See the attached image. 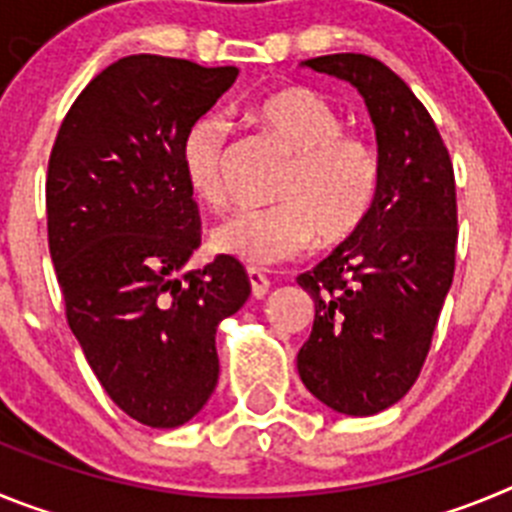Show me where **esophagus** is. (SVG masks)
I'll use <instances>...</instances> for the list:
<instances>
[{
	"instance_id": "1",
	"label": "esophagus",
	"mask_w": 512,
	"mask_h": 512,
	"mask_svg": "<svg viewBox=\"0 0 512 512\" xmlns=\"http://www.w3.org/2000/svg\"><path fill=\"white\" fill-rule=\"evenodd\" d=\"M248 284H251V295L256 297V300H261V297L269 292V279L256 269H248Z\"/></svg>"
}]
</instances>
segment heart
I'll use <instances>...</instances> for the list:
<instances>
[{"label": "heart", "instance_id": "heart-1", "mask_svg": "<svg viewBox=\"0 0 512 512\" xmlns=\"http://www.w3.org/2000/svg\"><path fill=\"white\" fill-rule=\"evenodd\" d=\"M253 120L292 153L277 187L279 205L241 210L212 230V248L251 269L297 259L318 238L320 246L348 241L372 215L382 182V161L372 140L346 133L343 115L323 94L305 87L271 92L253 107ZM230 128L205 115L182 140V174L202 205L228 202L225 148Z\"/></svg>", "mask_w": 512, "mask_h": 512}]
</instances>
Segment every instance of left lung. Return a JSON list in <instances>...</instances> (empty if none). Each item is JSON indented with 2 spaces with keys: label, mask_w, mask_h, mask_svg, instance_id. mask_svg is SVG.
<instances>
[{
  "label": "left lung",
  "mask_w": 512,
  "mask_h": 512,
  "mask_svg": "<svg viewBox=\"0 0 512 512\" xmlns=\"http://www.w3.org/2000/svg\"><path fill=\"white\" fill-rule=\"evenodd\" d=\"M302 66L364 97L382 161L372 215L297 277L315 300L297 354L302 384L330 410L364 418L408 395L431 348L454 282V166L423 102L382 61L333 53Z\"/></svg>",
  "instance_id": "8db88e82"
}]
</instances>
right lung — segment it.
<instances>
[{
	"mask_svg": "<svg viewBox=\"0 0 512 512\" xmlns=\"http://www.w3.org/2000/svg\"><path fill=\"white\" fill-rule=\"evenodd\" d=\"M235 76L184 58H120L71 104L48 161V248L69 328L112 402L151 428L205 408L220 374L217 325L251 295L228 256L182 277L200 246L182 140Z\"/></svg>",
	"mask_w": 512,
	"mask_h": 512,
	"instance_id": "right-lung-1",
	"label": "right lung"
}]
</instances>
